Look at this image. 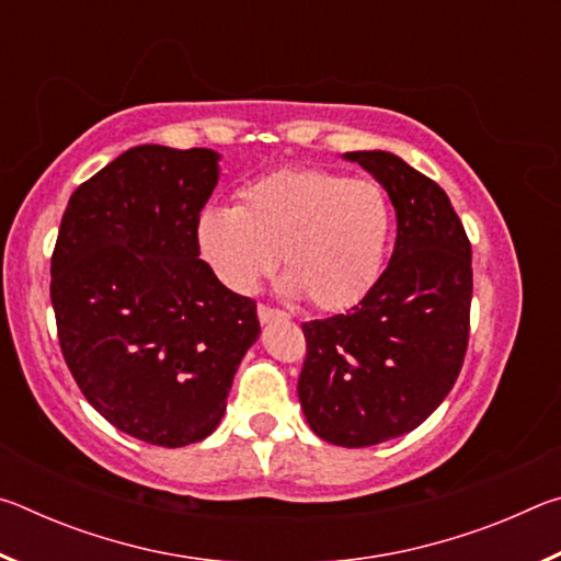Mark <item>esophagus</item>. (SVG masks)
<instances>
[{"label": "esophagus", "mask_w": 561, "mask_h": 561, "mask_svg": "<svg viewBox=\"0 0 561 561\" xmlns=\"http://www.w3.org/2000/svg\"><path fill=\"white\" fill-rule=\"evenodd\" d=\"M257 317H260L262 324H270V321H279V319H289L287 311L274 309V307H270V304H260V307H257Z\"/></svg>", "instance_id": "obj_1"}]
</instances>
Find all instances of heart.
<instances>
[{"label": "heart", "instance_id": "obj_1", "mask_svg": "<svg viewBox=\"0 0 561 561\" xmlns=\"http://www.w3.org/2000/svg\"><path fill=\"white\" fill-rule=\"evenodd\" d=\"M388 234L381 185L319 168L250 180L237 207H207L197 222V242L225 287L254 291L279 254L287 289L319 311H344L366 297Z\"/></svg>", "mask_w": 561, "mask_h": 561}]
</instances>
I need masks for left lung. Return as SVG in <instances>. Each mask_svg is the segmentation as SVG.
<instances>
[{
    "instance_id": "obj_1",
    "label": "left lung",
    "mask_w": 561,
    "mask_h": 561,
    "mask_svg": "<svg viewBox=\"0 0 561 561\" xmlns=\"http://www.w3.org/2000/svg\"><path fill=\"white\" fill-rule=\"evenodd\" d=\"M386 187L396 247L381 277L346 314L301 324L297 393L309 428L341 448H366L417 428L468 351L472 250L445 190L386 150L344 156Z\"/></svg>"
}]
</instances>
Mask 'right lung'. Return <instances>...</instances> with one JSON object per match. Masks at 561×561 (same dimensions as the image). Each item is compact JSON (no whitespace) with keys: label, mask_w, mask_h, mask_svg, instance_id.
<instances>
[{"label":"right lung","mask_w":561,"mask_h":561,"mask_svg":"<svg viewBox=\"0 0 561 561\" xmlns=\"http://www.w3.org/2000/svg\"><path fill=\"white\" fill-rule=\"evenodd\" d=\"M210 148L136 146L73 190L51 254L66 366L118 431L163 448L210 435L257 304L201 260L197 222L217 185Z\"/></svg>","instance_id":"add662e5"}]
</instances>
